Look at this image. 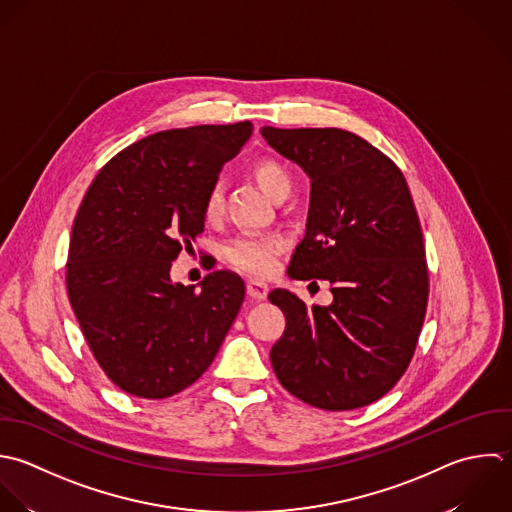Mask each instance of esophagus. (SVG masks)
Wrapping results in <instances>:
<instances>
[{
    "label": "esophagus",
    "mask_w": 512,
    "mask_h": 512,
    "mask_svg": "<svg viewBox=\"0 0 512 512\" xmlns=\"http://www.w3.org/2000/svg\"><path fill=\"white\" fill-rule=\"evenodd\" d=\"M269 293V285L263 283V281H257V279H251L247 281V295L253 299V301H263Z\"/></svg>",
    "instance_id": "34e87169"
}]
</instances>
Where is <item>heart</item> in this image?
<instances>
[{
    "label": "heart",
    "mask_w": 512,
    "mask_h": 512,
    "mask_svg": "<svg viewBox=\"0 0 512 512\" xmlns=\"http://www.w3.org/2000/svg\"><path fill=\"white\" fill-rule=\"evenodd\" d=\"M253 177L273 201L281 197H289L293 191V177L285 169V165H281L279 161H273V159L257 161L253 165ZM221 205H223V189L219 183H215L205 197V217L215 219L221 211ZM281 251H283V243L275 237H241L227 247L225 257L235 269L255 277H265L273 271Z\"/></svg>",
    "instance_id": "obj_1"
}]
</instances>
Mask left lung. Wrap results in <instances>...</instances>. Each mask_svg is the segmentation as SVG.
Segmentation results:
<instances>
[{
	"instance_id": "8db88e82",
	"label": "left lung",
	"mask_w": 512,
	"mask_h": 512,
	"mask_svg": "<svg viewBox=\"0 0 512 512\" xmlns=\"http://www.w3.org/2000/svg\"><path fill=\"white\" fill-rule=\"evenodd\" d=\"M311 179L307 229L291 279H327L333 301L307 307L275 289L287 319L271 347L279 383L303 403L351 411L379 401L407 371L425 321L429 273L419 215L401 169L335 127H261Z\"/></svg>"
}]
</instances>
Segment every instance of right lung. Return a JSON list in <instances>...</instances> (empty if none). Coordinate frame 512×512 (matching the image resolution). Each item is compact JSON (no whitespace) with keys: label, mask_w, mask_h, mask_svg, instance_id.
I'll list each match as a JSON object with an SVG mask.
<instances>
[{"label":"right lung","mask_w":512,"mask_h":512,"mask_svg":"<svg viewBox=\"0 0 512 512\" xmlns=\"http://www.w3.org/2000/svg\"><path fill=\"white\" fill-rule=\"evenodd\" d=\"M251 121L167 129L117 153L73 221L67 295L105 375L125 393L165 399L193 385L231 329L245 283L213 271L173 283L171 263L205 227V197Z\"/></svg>","instance_id":"obj_1"}]
</instances>
